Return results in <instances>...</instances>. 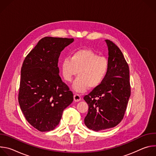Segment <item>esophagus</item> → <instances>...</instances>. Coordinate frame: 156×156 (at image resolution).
Wrapping results in <instances>:
<instances>
[{
	"label": "esophagus",
	"instance_id": "esophagus-1",
	"mask_svg": "<svg viewBox=\"0 0 156 156\" xmlns=\"http://www.w3.org/2000/svg\"><path fill=\"white\" fill-rule=\"evenodd\" d=\"M81 99V97L80 95L77 94H75L74 95V101L75 102H79Z\"/></svg>",
	"mask_w": 156,
	"mask_h": 156
}]
</instances>
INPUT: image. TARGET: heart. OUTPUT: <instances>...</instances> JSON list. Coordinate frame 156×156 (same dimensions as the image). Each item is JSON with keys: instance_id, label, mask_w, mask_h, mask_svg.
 Masks as SVG:
<instances>
[{"instance_id": "1", "label": "heart", "mask_w": 156, "mask_h": 156, "mask_svg": "<svg viewBox=\"0 0 156 156\" xmlns=\"http://www.w3.org/2000/svg\"><path fill=\"white\" fill-rule=\"evenodd\" d=\"M61 69L63 76L67 81H71L78 73L72 87L76 92L84 93L89 87L95 88L102 83L107 75L109 62L105 57L83 49L73 52L70 58H65Z\"/></svg>"}]
</instances>
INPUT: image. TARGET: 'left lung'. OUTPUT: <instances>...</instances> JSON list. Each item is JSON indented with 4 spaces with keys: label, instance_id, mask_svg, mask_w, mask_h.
Segmentation results:
<instances>
[{
    "label": "left lung",
    "instance_id": "left-lung-1",
    "mask_svg": "<svg viewBox=\"0 0 156 156\" xmlns=\"http://www.w3.org/2000/svg\"><path fill=\"white\" fill-rule=\"evenodd\" d=\"M109 69L102 83L84 97L88 104L85 125L99 131L117 126L123 119L130 96L129 66L120 49L105 40Z\"/></svg>",
    "mask_w": 156,
    "mask_h": 156
}]
</instances>
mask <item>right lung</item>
Segmentation results:
<instances>
[{"instance_id": "obj_1", "label": "right lung", "mask_w": 156, "mask_h": 156, "mask_svg": "<svg viewBox=\"0 0 156 156\" xmlns=\"http://www.w3.org/2000/svg\"><path fill=\"white\" fill-rule=\"evenodd\" d=\"M74 39L45 37L25 58L21 70L18 102L25 119L40 131L54 129L73 94L59 76L61 52Z\"/></svg>"}]
</instances>
